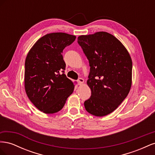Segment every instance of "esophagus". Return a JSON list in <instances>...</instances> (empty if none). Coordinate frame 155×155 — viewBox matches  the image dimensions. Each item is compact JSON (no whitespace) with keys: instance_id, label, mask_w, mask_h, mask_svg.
<instances>
[{"instance_id":"34e87169","label":"esophagus","mask_w":155,"mask_h":155,"mask_svg":"<svg viewBox=\"0 0 155 155\" xmlns=\"http://www.w3.org/2000/svg\"><path fill=\"white\" fill-rule=\"evenodd\" d=\"M78 82L79 85H81V84H83L84 83V79L83 78H79L78 79Z\"/></svg>"}]
</instances>
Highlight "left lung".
<instances>
[{
	"label": "left lung",
	"instance_id": "obj_1",
	"mask_svg": "<svg viewBox=\"0 0 155 155\" xmlns=\"http://www.w3.org/2000/svg\"><path fill=\"white\" fill-rule=\"evenodd\" d=\"M78 43L91 67L87 83L91 96L84 102L85 109L96 116L108 115L118 108L130 91V56L118 39L105 31L79 36Z\"/></svg>",
	"mask_w": 155,
	"mask_h": 155
}]
</instances>
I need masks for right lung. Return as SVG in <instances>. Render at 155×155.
<instances>
[{"label": "right lung", "instance_id": "1", "mask_svg": "<svg viewBox=\"0 0 155 155\" xmlns=\"http://www.w3.org/2000/svg\"><path fill=\"white\" fill-rule=\"evenodd\" d=\"M75 35L57 32L37 41L25 61L26 93L39 110L53 114L63 109L74 85L64 74L63 50L76 39Z\"/></svg>", "mask_w": 155, "mask_h": 155}]
</instances>
